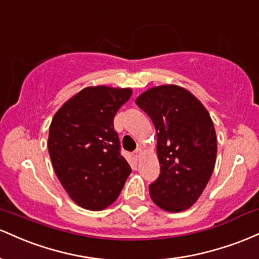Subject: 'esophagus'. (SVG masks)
Segmentation results:
<instances>
[{
	"label": "esophagus",
	"instance_id": "1",
	"mask_svg": "<svg viewBox=\"0 0 259 259\" xmlns=\"http://www.w3.org/2000/svg\"><path fill=\"white\" fill-rule=\"evenodd\" d=\"M142 154H143V152H142V148H137V149L135 150V153H133V156H135L136 160H139V158L142 156Z\"/></svg>",
	"mask_w": 259,
	"mask_h": 259
}]
</instances>
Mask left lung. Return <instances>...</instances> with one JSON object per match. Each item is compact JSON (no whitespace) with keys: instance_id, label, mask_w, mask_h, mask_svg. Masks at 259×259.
<instances>
[{"instance_id":"left-lung-1","label":"left lung","mask_w":259,"mask_h":259,"mask_svg":"<svg viewBox=\"0 0 259 259\" xmlns=\"http://www.w3.org/2000/svg\"><path fill=\"white\" fill-rule=\"evenodd\" d=\"M136 104L156 130L160 175L149 185L153 202L166 211L186 210L204 191L215 166L217 136L203 104L179 85L154 87Z\"/></svg>"}]
</instances>
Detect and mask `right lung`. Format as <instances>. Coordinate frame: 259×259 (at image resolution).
I'll use <instances>...</instances> for the list:
<instances>
[{
  "instance_id": "obj_1",
  "label": "right lung",
  "mask_w": 259,
  "mask_h": 259,
  "mask_svg": "<svg viewBox=\"0 0 259 259\" xmlns=\"http://www.w3.org/2000/svg\"><path fill=\"white\" fill-rule=\"evenodd\" d=\"M131 95L130 88L88 87L52 118L48 141L52 166L68 196L84 209L111 205L132 171L114 130L116 112Z\"/></svg>"
}]
</instances>
